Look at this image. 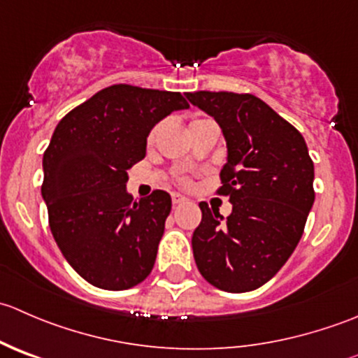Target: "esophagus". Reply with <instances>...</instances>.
Instances as JSON below:
<instances>
[{
    "label": "esophagus",
    "instance_id": "34e87169",
    "mask_svg": "<svg viewBox=\"0 0 358 358\" xmlns=\"http://www.w3.org/2000/svg\"><path fill=\"white\" fill-rule=\"evenodd\" d=\"M171 199H173V204L178 206V204H183V202L187 201V197H185V196H182V194H173Z\"/></svg>",
    "mask_w": 358,
    "mask_h": 358
}]
</instances>
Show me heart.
Returning <instances> with one entry per match:
<instances>
[{"instance_id": "obj_1", "label": "heart", "mask_w": 358, "mask_h": 358, "mask_svg": "<svg viewBox=\"0 0 358 358\" xmlns=\"http://www.w3.org/2000/svg\"><path fill=\"white\" fill-rule=\"evenodd\" d=\"M194 121H199V119H194ZM194 121H192V122H194ZM152 136H154V133H152V135L149 136V140H152Z\"/></svg>"}]
</instances>
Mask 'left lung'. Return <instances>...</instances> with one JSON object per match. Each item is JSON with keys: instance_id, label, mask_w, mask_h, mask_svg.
I'll return each mask as SVG.
<instances>
[{"instance_id": "obj_1", "label": "left lung", "mask_w": 358, "mask_h": 358, "mask_svg": "<svg viewBox=\"0 0 358 358\" xmlns=\"http://www.w3.org/2000/svg\"><path fill=\"white\" fill-rule=\"evenodd\" d=\"M215 117L227 142L220 171L232 213L201 202L194 259L211 286L248 292L268 282L298 246L315 201L313 161L301 133L258 96L232 92L187 93Z\"/></svg>"}]
</instances>
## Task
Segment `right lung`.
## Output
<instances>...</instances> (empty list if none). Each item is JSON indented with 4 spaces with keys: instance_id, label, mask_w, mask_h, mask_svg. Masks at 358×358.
Segmentation results:
<instances>
[{
    "instance_id": "obj_1",
    "label": "right lung",
    "mask_w": 358,
    "mask_h": 358,
    "mask_svg": "<svg viewBox=\"0 0 358 358\" xmlns=\"http://www.w3.org/2000/svg\"><path fill=\"white\" fill-rule=\"evenodd\" d=\"M189 103L178 92L114 85L72 109L53 131L41 185L50 230L92 286L129 289L152 272L171 197L154 190L133 201L128 169L145 157L150 129Z\"/></svg>"
}]
</instances>
